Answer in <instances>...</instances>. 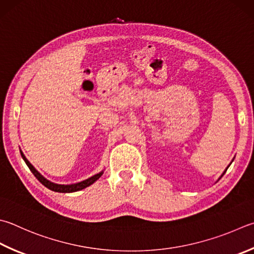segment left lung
<instances>
[{
  "label": "left lung",
  "mask_w": 254,
  "mask_h": 254,
  "mask_svg": "<svg viewBox=\"0 0 254 254\" xmlns=\"http://www.w3.org/2000/svg\"><path fill=\"white\" fill-rule=\"evenodd\" d=\"M224 172H226V171H224ZM223 175H224V174H223Z\"/></svg>",
  "instance_id": "1"
}]
</instances>
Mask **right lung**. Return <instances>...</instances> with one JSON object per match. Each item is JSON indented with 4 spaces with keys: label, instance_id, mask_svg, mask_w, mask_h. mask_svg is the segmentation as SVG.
<instances>
[{
    "label": "right lung",
    "instance_id": "1",
    "mask_svg": "<svg viewBox=\"0 0 254 254\" xmlns=\"http://www.w3.org/2000/svg\"><path fill=\"white\" fill-rule=\"evenodd\" d=\"M21 155H22V158L24 159V161L26 162V165H27L28 168H30V170L33 172V175H34V176L36 177V179H37L38 181H40V183H41L42 185H44V186L46 187V188H49V189L52 190V191H55V192H75V191L82 190V189L86 188V187H88V186H90L92 184H94L95 181H96L97 179H99L100 176L103 175V171H102V172H99V174L95 175V176H93V177H90V178L82 181V183L74 184V185H57V184H53V183H51V181L45 179L44 177H43V176L40 174V172H38V171L34 168V167H33V166L30 164V161H28V160L26 159L25 156L23 155V152H21Z\"/></svg>",
    "mask_w": 254,
    "mask_h": 254
}]
</instances>
